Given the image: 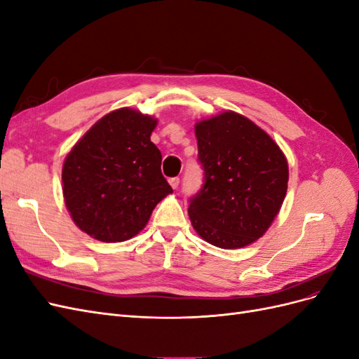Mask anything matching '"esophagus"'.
<instances>
[{"mask_svg":"<svg viewBox=\"0 0 359 359\" xmlns=\"http://www.w3.org/2000/svg\"><path fill=\"white\" fill-rule=\"evenodd\" d=\"M169 184L172 186V189H178V186H180V178H178V177L170 178V180H169Z\"/></svg>","mask_w":359,"mask_h":359,"instance_id":"34e87169","label":"esophagus"}]
</instances>
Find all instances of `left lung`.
I'll use <instances>...</instances> for the list:
<instances>
[{"label":"left lung","mask_w":359,"mask_h":359,"mask_svg":"<svg viewBox=\"0 0 359 359\" xmlns=\"http://www.w3.org/2000/svg\"><path fill=\"white\" fill-rule=\"evenodd\" d=\"M203 184L190 198L191 224L205 241L240 248L262 236L287 190V161L262 128L235 112L198 123Z\"/></svg>","instance_id":"obj_1"}]
</instances>
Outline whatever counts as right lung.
Instances as JSON below:
<instances>
[{
  "instance_id": "add662e5",
  "label": "right lung",
  "mask_w": 359,
  "mask_h": 359,
  "mask_svg": "<svg viewBox=\"0 0 359 359\" xmlns=\"http://www.w3.org/2000/svg\"><path fill=\"white\" fill-rule=\"evenodd\" d=\"M157 121L132 109L103 116L73 147L62 166V193L73 222L103 243L142 231L156 205L172 193L161 153L151 142Z\"/></svg>"
}]
</instances>
